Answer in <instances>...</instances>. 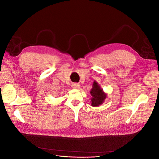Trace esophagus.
Wrapping results in <instances>:
<instances>
[{"mask_svg":"<svg viewBox=\"0 0 159 159\" xmlns=\"http://www.w3.org/2000/svg\"><path fill=\"white\" fill-rule=\"evenodd\" d=\"M80 84H74L73 85H72V88H73L74 89H78L80 88Z\"/></svg>","mask_w":159,"mask_h":159,"instance_id":"34e87169","label":"esophagus"}]
</instances>
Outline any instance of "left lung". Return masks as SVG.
Returning a JSON list of instances; mask_svg holds the SVG:
<instances>
[{"label": "left lung", "mask_w": 159, "mask_h": 159, "mask_svg": "<svg viewBox=\"0 0 159 159\" xmlns=\"http://www.w3.org/2000/svg\"><path fill=\"white\" fill-rule=\"evenodd\" d=\"M90 93L92 97L91 99V106L93 107H98L99 105H102L105 98H107V94L104 92L98 83L96 82L95 81L93 84L92 89L90 91Z\"/></svg>", "instance_id": "obj_1"}]
</instances>
